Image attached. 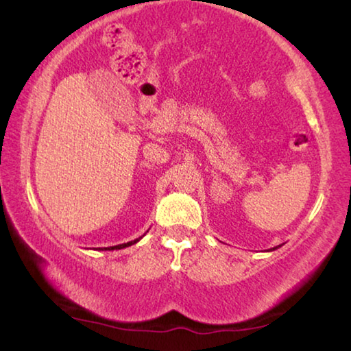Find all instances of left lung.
Segmentation results:
<instances>
[{
    "label": "left lung",
    "instance_id": "1",
    "mask_svg": "<svg viewBox=\"0 0 351 351\" xmlns=\"http://www.w3.org/2000/svg\"><path fill=\"white\" fill-rule=\"evenodd\" d=\"M280 246H282V245H280ZM277 247H278V246H276V247H272V249H269V251H274V249H277Z\"/></svg>",
    "mask_w": 351,
    "mask_h": 351
}]
</instances>
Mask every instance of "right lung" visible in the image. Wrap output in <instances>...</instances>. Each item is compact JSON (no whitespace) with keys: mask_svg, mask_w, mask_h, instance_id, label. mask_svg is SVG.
I'll return each instance as SVG.
<instances>
[{"mask_svg":"<svg viewBox=\"0 0 351 351\" xmlns=\"http://www.w3.org/2000/svg\"><path fill=\"white\" fill-rule=\"evenodd\" d=\"M145 235V234H144ZM142 235V237H144ZM142 237H139V239H136V240H133V241H128V243H122V245H117V246H110V247H104L102 251H114V249H123V247H128V246H132V245H134V243H138Z\"/></svg>","mask_w":351,"mask_h":351,"instance_id":"obj_1","label":"right lung"}]
</instances>
